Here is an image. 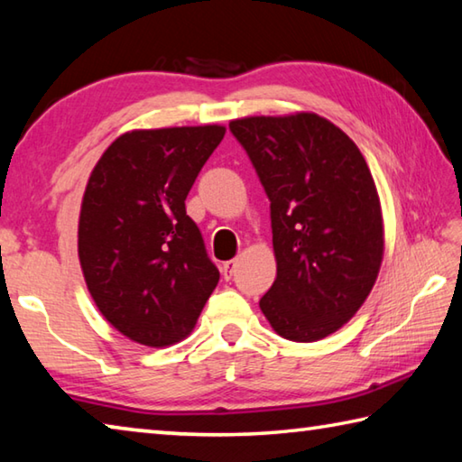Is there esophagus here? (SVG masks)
<instances>
[{
  "instance_id": "esophagus-1",
  "label": "esophagus",
  "mask_w": 462,
  "mask_h": 462,
  "mask_svg": "<svg viewBox=\"0 0 462 462\" xmlns=\"http://www.w3.org/2000/svg\"><path fill=\"white\" fill-rule=\"evenodd\" d=\"M234 271H236V260H228V263L222 264V276H224L226 281L232 279Z\"/></svg>"
}]
</instances>
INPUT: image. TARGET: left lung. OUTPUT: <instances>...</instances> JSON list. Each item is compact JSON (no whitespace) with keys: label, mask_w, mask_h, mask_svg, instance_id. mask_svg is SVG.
I'll return each mask as SVG.
<instances>
[{"label":"left lung","mask_w":462,"mask_h":462,"mask_svg":"<svg viewBox=\"0 0 462 462\" xmlns=\"http://www.w3.org/2000/svg\"><path fill=\"white\" fill-rule=\"evenodd\" d=\"M271 199L276 279L260 309L284 339L311 343L364 305L383 258L377 189L362 151L315 113L230 123Z\"/></svg>","instance_id":"obj_1"}]
</instances>
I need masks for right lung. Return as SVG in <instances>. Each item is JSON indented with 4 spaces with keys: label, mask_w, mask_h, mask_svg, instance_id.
I'll return each mask as SVG.
<instances>
[{
    "label": "right lung",
    "mask_w": 462,
    "mask_h": 462,
    "mask_svg": "<svg viewBox=\"0 0 462 462\" xmlns=\"http://www.w3.org/2000/svg\"><path fill=\"white\" fill-rule=\"evenodd\" d=\"M222 125L129 131L92 170L79 220V258L98 311L149 347L186 339L220 273L186 198Z\"/></svg>",
    "instance_id": "obj_1"
}]
</instances>
